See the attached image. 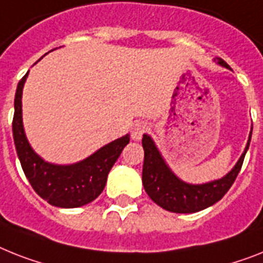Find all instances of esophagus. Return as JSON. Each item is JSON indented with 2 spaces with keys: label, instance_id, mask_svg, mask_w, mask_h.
<instances>
[{
  "label": "esophagus",
  "instance_id": "obj_1",
  "mask_svg": "<svg viewBox=\"0 0 263 263\" xmlns=\"http://www.w3.org/2000/svg\"><path fill=\"white\" fill-rule=\"evenodd\" d=\"M147 132V125L144 122L136 123L132 129V140L133 141H140L145 133Z\"/></svg>",
  "mask_w": 263,
  "mask_h": 263
}]
</instances>
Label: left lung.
Returning <instances> with one entry per match:
<instances>
[{"label": "left lung", "instance_id": "8db88e82", "mask_svg": "<svg viewBox=\"0 0 263 263\" xmlns=\"http://www.w3.org/2000/svg\"><path fill=\"white\" fill-rule=\"evenodd\" d=\"M220 67L229 68L230 66L220 58L212 59ZM253 127L249 134L246 147L239 160L229 173L216 180L207 183L191 184L181 180L166 164L161 152L149 134L142 137V147L145 157L142 166V184L152 200L166 211L176 214H192L211 207L227 194L239 173L243 158L251 141Z\"/></svg>", "mask_w": 263, "mask_h": 263}]
</instances>
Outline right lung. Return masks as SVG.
I'll list each match as a JSON object with an SVG mask.
<instances>
[{
    "instance_id": "right-lung-1",
    "label": "right lung",
    "mask_w": 263,
    "mask_h": 263,
    "mask_svg": "<svg viewBox=\"0 0 263 263\" xmlns=\"http://www.w3.org/2000/svg\"><path fill=\"white\" fill-rule=\"evenodd\" d=\"M28 73L17 84L13 117V138L24 173L36 194L49 204L60 208H77L88 204L105 190L108 172L123 147L129 144L130 136L119 137L73 164L62 165L45 161L30 146L24 130L21 99Z\"/></svg>"
}]
</instances>
